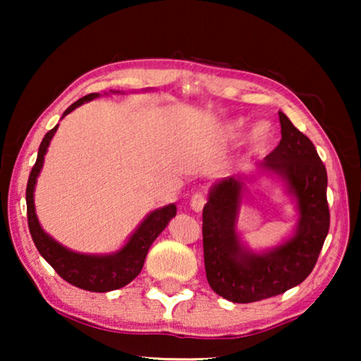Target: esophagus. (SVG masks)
<instances>
[{
    "label": "esophagus",
    "mask_w": 361,
    "mask_h": 361,
    "mask_svg": "<svg viewBox=\"0 0 361 361\" xmlns=\"http://www.w3.org/2000/svg\"><path fill=\"white\" fill-rule=\"evenodd\" d=\"M205 204H207L205 195L200 194V192H199V194H195L190 199V209L194 210V212H202V209H204Z\"/></svg>",
    "instance_id": "34e87169"
}]
</instances>
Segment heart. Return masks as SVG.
Instances as JSON below:
<instances>
[{"instance_id":"1","label":"heart","mask_w":361,"mask_h":361,"mask_svg":"<svg viewBox=\"0 0 361 361\" xmlns=\"http://www.w3.org/2000/svg\"><path fill=\"white\" fill-rule=\"evenodd\" d=\"M241 130H243V121H241V120L236 121L235 125H230V126H228L230 136H238L240 133H241ZM269 136H271L269 128L264 126V125H258V126H256L255 130H253V135H251V140H253L255 146H264L266 142H268Z\"/></svg>"}]
</instances>
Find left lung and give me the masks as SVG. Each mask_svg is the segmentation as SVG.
<instances>
[{
  "mask_svg": "<svg viewBox=\"0 0 361 361\" xmlns=\"http://www.w3.org/2000/svg\"><path fill=\"white\" fill-rule=\"evenodd\" d=\"M281 137L258 166L278 176L298 202L294 235L263 253L243 246L236 219L246 176L221 179L209 192L202 214L207 281L216 294L238 304L273 298L302 283L312 273L330 226L327 171L312 141L279 111Z\"/></svg>",
  "mask_w": 361,
  "mask_h": 361,
  "instance_id": "obj_1",
  "label": "left lung"
}]
</instances>
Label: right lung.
<instances>
[{"instance_id":"right-lung-1","label":"right lung","mask_w":361,"mask_h":361,"mask_svg":"<svg viewBox=\"0 0 361 361\" xmlns=\"http://www.w3.org/2000/svg\"><path fill=\"white\" fill-rule=\"evenodd\" d=\"M100 93H90L80 100L72 103L71 106L63 111L62 118L75 110L77 106L83 105L97 98ZM57 126L46 133L44 140L39 146L37 159L34 164L31 174H29L27 187H26V204H27V225L31 231L32 241L44 259L56 269V273L71 283L75 288L92 290V293H108V290L120 289L128 283H131L137 274L141 273L142 266L149 246L152 245L162 230L166 228L172 216H176V205L169 204L162 209L151 212L149 215L142 220L135 233L130 236L126 245L121 250L111 255H83L75 251L67 250L66 246L57 243L52 236H49L42 230L39 224L36 209H34V187H36L37 176L42 169L44 156H46L47 147L51 145L52 136L56 135Z\"/></svg>"}]
</instances>
